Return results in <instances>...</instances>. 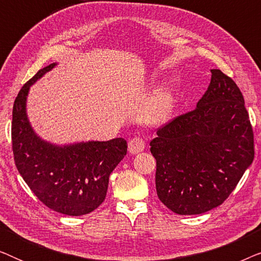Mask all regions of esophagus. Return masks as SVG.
Listing matches in <instances>:
<instances>
[{"instance_id": "obj_1", "label": "esophagus", "mask_w": 261, "mask_h": 261, "mask_svg": "<svg viewBox=\"0 0 261 261\" xmlns=\"http://www.w3.org/2000/svg\"><path fill=\"white\" fill-rule=\"evenodd\" d=\"M144 148H145V141L142 140L141 138L135 137L128 142V151H129V153H132V154H138V153H140Z\"/></svg>"}]
</instances>
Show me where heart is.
Masks as SVG:
<instances>
[{"mask_svg": "<svg viewBox=\"0 0 261 261\" xmlns=\"http://www.w3.org/2000/svg\"><path fill=\"white\" fill-rule=\"evenodd\" d=\"M176 108L174 92L170 87H163L153 95L142 109V120L149 126L162 124L172 116Z\"/></svg>", "mask_w": 261, "mask_h": 261, "instance_id": "heart-1", "label": "heart"}]
</instances>
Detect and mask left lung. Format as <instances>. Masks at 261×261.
<instances>
[{
  "label": "left lung",
  "instance_id": "obj_1",
  "mask_svg": "<svg viewBox=\"0 0 261 261\" xmlns=\"http://www.w3.org/2000/svg\"><path fill=\"white\" fill-rule=\"evenodd\" d=\"M149 146L156 195L167 208L199 215L222 204L254 159L240 89L221 70H212L196 108L158 129Z\"/></svg>",
  "mask_w": 261,
  "mask_h": 261
}]
</instances>
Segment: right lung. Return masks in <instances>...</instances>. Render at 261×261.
Returning a JSON list of instances; mask_svg holds the SVG:
<instances>
[{
    "mask_svg": "<svg viewBox=\"0 0 261 261\" xmlns=\"http://www.w3.org/2000/svg\"><path fill=\"white\" fill-rule=\"evenodd\" d=\"M57 66L39 70L21 89L13 107L12 141L16 169L34 195L57 213L81 216L105 201L109 176L127 154V141H81L56 145L35 133L27 96L35 82Z\"/></svg>",
    "mask_w": 261,
    "mask_h": 261,
    "instance_id": "add662e5",
    "label": "right lung"
}]
</instances>
